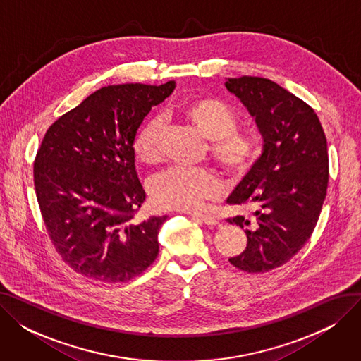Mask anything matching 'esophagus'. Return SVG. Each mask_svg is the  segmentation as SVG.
Instances as JSON below:
<instances>
[{
    "instance_id": "esophagus-1",
    "label": "esophagus",
    "mask_w": 361,
    "mask_h": 361,
    "mask_svg": "<svg viewBox=\"0 0 361 361\" xmlns=\"http://www.w3.org/2000/svg\"><path fill=\"white\" fill-rule=\"evenodd\" d=\"M190 216H192L193 219H197V221L204 222V224H207V225H215V224H218V219H216L214 215L206 214V212H190Z\"/></svg>"
}]
</instances>
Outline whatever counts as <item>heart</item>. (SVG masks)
<instances>
[{"instance_id":"b5f03b06","label":"heart","mask_w":361,"mask_h":361,"mask_svg":"<svg viewBox=\"0 0 361 361\" xmlns=\"http://www.w3.org/2000/svg\"><path fill=\"white\" fill-rule=\"evenodd\" d=\"M178 116L207 139L206 150L222 171L230 176L244 173L257 150L253 131L238 130L234 111L214 98H190L177 106ZM161 126L157 120L145 123L133 142L136 158L145 165L161 159ZM221 190V180L212 169L171 166L155 176L149 184V195L162 209L184 211L214 197Z\"/></svg>"}]
</instances>
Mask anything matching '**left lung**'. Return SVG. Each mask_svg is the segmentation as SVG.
Returning a JSON list of instances; mask_svg holds the SVG:
<instances>
[{
  "label": "left lung",
  "mask_w": 361,
  "mask_h": 361,
  "mask_svg": "<svg viewBox=\"0 0 361 361\" xmlns=\"http://www.w3.org/2000/svg\"><path fill=\"white\" fill-rule=\"evenodd\" d=\"M226 89L255 117L263 154L226 199L255 207L256 224L245 230L247 247L230 263L249 274H263L287 263L312 237L329 181L325 131L305 101L255 75L225 82ZM244 228V216L228 219Z\"/></svg>",
  "instance_id": "obj_1"
}]
</instances>
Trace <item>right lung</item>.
I'll use <instances>...</instances> for the list:
<instances>
[{
	"mask_svg": "<svg viewBox=\"0 0 361 361\" xmlns=\"http://www.w3.org/2000/svg\"><path fill=\"white\" fill-rule=\"evenodd\" d=\"M174 87L173 80L105 86L52 123L37 149L33 181L48 235L86 278L126 282L158 256L166 216L135 219L146 193L133 142L150 108Z\"/></svg>",
	"mask_w": 361,
	"mask_h": 361,
	"instance_id": "1",
	"label": "right lung"
}]
</instances>
